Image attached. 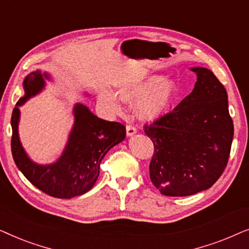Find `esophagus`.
Here are the masks:
<instances>
[{
  "label": "esophagus",
  "mask_w": 249,
  "mask_h": 249,
  "mask_svg": "<svg viewBox=\"0 0 249 249\" xmlns=\"http://www.w3.org/2000/svg\"><path fill=\"white\" fill-rule=\"evenodd\" d=\"M125 130H127V136H134L136 132H137V129H136V127H134L132 124H127Z\"/></svg>",
  "instance_id": "1"
}]
</instances>
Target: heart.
<instances>
[{
	"instance_id": "1",
	"label": "heart",
	"mask_w": 249,
	"mask_h": 249,
	"mask_svg": "<svg viewBox=\"0 0 249 249\" xmlns=\"http://www.w3.org/2000/svg\"><path fill=\"white\" fill-rule=\"evenodd\" d=\"M175 80L160 76H142L135 78L118 88V95L110 90H102L98 94L101 104L113 114L124 111L121 100L125 103H137L138 115L145 120H153L161 115L172 103L177 95Z\"/></svg>"
}]
</instances>
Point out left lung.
I'll list each match as a JSON object with an SVG mask.
<instances>
[{
    "mask_svg": "<svg viewBox=\"0 0 249 249\" xmlns=\"http://www.w3.org/2000/svg\"><path fill=\"white\" fill-rule=\"evenodd\" d=\"M192 71L197 76L192 93L144 125L154 144L149 177L165 196H189L212 187L226 169L232 144L226 88L206 68Z\"/></svg>",
    "mask_w": 249,
    "mask_h": 249,
    "instance_id": "1",
    "label": "left lung"
}]
</instances>
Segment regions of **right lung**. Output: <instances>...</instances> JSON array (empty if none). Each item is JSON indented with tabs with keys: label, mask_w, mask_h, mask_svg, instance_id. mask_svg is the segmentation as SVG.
Returning <instances> with one entry per match:
<instances>
[{
	"label": "right lung",
	"mask_w": 249,
	"mask_h": 249,
	"mask_svg": "<svg viewBox=\"0 0 249 249\" xmlns=\"http://www.w3.org/2000/svg\"><path fill=\"white\" fill-rule=\"evenodd\" d=\"M44 79H50L49 74L37 70L23 80L25 95L17 102L11 117L12 156L23 176L43 193L56 198H72L91 189L100 176L102 160L113 146L124 141L125 127L120 122L97 118L87 107L76 104L72 130L60 159L47 165L34 163L19 139V107L43 89Z\"/></svg>",
	"instance_id": "1"
}]
</instances>
